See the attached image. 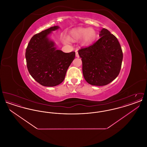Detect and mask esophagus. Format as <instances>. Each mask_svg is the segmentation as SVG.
<instances>
[{
    "instance_id": "obj_1",
    "label": "esophagus",
    "mask_w": 147,
    "mask_h": 147,
    "mask_svg": "<svg viewBox=\"0 0 147 147\" xmlns=\"http://www.w3.org/2000/svg\"><path fill=\"white\" fill-rule=\"evenodd\" d=\"M75 52H76V56L77 57H78V58H79V54H78V50L76 49Z\"/></svg>"
}]
</instances>
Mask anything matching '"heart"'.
Here are the masks:
<instances>
[{
	"mask_svg": "<svg viewBox=\"0 0 147 147\" xmlns=\"http://www.w3.org/2000/svg\"><path fill=\"white\" fill-rule=\"evenodd\" d=\"M97 37V33L93 28H79L73 30L68 36V39L71 41H77L82 38L83 45H89L94 42ZM68 42V40H64Z\"/></svg>",
	"mask_w": 147,
	"mask_h": 147,
	"instance_id": "obj_1",
	"label": "heart"
}]
</instances>
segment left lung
I'll return each mask as SVG.
<instances>
[{"label": "left lung", "instance_id": "left-lung-1", "mask_svg": "<svg viewBox=\"0 0 147 147\" xmlns=\"http://www.w3.org/2000/svg\"><path fill=\"white\" fill-rule=\"evenodd\" d=\"M100 36L92 45L78 51L84 79L95 86L106 85L115 79L123 59L122 50L116 36L104 28L100 31Z\"/></svg>", "mask_w": 147, "mask_h": 147}]
</instances>
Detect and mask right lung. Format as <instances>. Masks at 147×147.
<instances>
[{
  "label": "right lung",
  "instance_id": "obj_1",
  "mask_svg": "<svg viewBox=\"0 0 147 147\" xmlns=\"http://www.w3.org/2000/svg\"><path fill=\"white\" fill-rule=\"evenodd\" d=\"M58 26L43 30L32 36L27 46L25 57L29 73L39 84L55 86L65 78L67 70L74 60L76 53L57 50L48 35Z\"/></svg>",
  "mask_w": 147,
  "mask_h": 147
}]
</instances>
